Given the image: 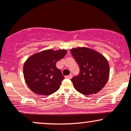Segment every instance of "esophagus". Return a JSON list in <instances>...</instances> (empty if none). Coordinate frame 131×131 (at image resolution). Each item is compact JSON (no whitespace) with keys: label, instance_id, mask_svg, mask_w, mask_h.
<instances>
[{"label":"esophagus","instance_id":"1","mask_svg":"<svg viewBox=\"0 0 131 131\" xmlns=\"http://www.w3.org/2000/svg\"><path fill=\"white\" fill-rule=\"evenodd\" d=\"M72 77H73V75L71 74H70V75H68V76H65V78H67V79H71Z\"/></svg>","mask_w":131,"mask_h":131}]
</instances>
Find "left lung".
Instances as JSON below:
<instances>
[{
  "mask_svg": "<svg viewBox=\"0 0 131 131\" xmlns=\"http://www.w3.org/2000/svg\"><path fill=\"white\" fill-rule=\"evenodd\" d=\"M71 53L78 63L79 74L72 78L74 88L84 95L100 91L108 80L109 64L104 56L87 47L72 49Z\"/></svg>",
  "mask_w": 131,
  "mask_h": 131,
  "instance_id": "left-lung-1",
  "label": "left lung"
}]
</instances>
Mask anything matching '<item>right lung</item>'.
<instances>
[{
    "label": "right lung",
    "mask_w": 131,
    "mask_h": 131,
    "mask_svg": "<svg viewBox=\"0 0 131 131\" xmlns=\"http://www.w3.org/2000/svg\"><path fill=\"white\" fill-rule=\"evenodd\" d=\"M67 53L66 50H46L28 58L23 66L27 85L33 92L49 95L58 91L64 77L56 63Z\"/></svg>",
    "instance_id": "add662e5"
}]
</instances>
